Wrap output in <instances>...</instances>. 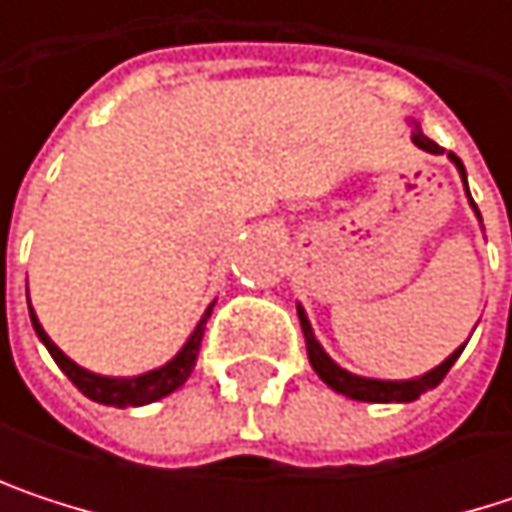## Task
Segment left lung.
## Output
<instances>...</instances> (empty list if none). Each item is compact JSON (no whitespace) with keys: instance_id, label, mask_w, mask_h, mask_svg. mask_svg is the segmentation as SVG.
<instances>
[{"instance_id":"obj_1","label":"left lung","mask_w":512,"mask_h":512,"mask_svg":"<svg viewBox=\"0 0 512 512\" xmlns=\"http://www.w3.org/2000/svg\"><path fill=\"white\" fill-rule=\"evenodd\" d=\"M412 142H415L421 151H427V154H445L433 139H427V136L421 133L418 124H415V130H412ZM448 159L457 165V171H460L462 177V186H465V195H468V204H471L474 216L480 219V210H477V204L471 201V192H468L465 165L460 162V156L451 154V151H448ZM296 314H299V323H302V335H305V347H308V361H311V367L317 370V376H320L332 391H338V394H344V397H350V400H361V403H412V400H418L424 391L436 388V385L445 379V373L454 367V361L460 358V353L465 350V344H468V341H465V344L457 347L442 364H436L433 370H427V373H421V376H415V379H370V376L350 373L347 367H341L338 361H332V356H329V353L320 347V341L314 338V329H311L308 314H305L302 305H296Z\"/></svg>"}]
</instances>
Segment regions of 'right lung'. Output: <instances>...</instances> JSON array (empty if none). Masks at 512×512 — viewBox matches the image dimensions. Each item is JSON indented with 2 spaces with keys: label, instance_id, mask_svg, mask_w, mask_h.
Wrapping results in <instances>:
<instances>
[{
  "label": "right lung",
  "instance_id": "1",
  "mask_svg": "<svg viewBox=\"0 0 512 512\" xmlns=\"http://www.w3.org/2000/svg\"><path fill=\"white\" fill-rule=\"evenodd\" d=\"M216 302L207 305V311L201 314L195 332L186 338V344L177 350V356L168 358L162 367H154V370H145L139 376H103V373H91L85 367H79L73 358H67L55 344L52 338L44 332L32 302H29V317H32V326H35V335L41 338V344L50 350L52 361L64 370V376L94 403H103V406H115V409H127V406H145V403H156L162 397H168L171 391H177L189 373L195 370V358H198V350H201V338H204V326H207V317L213 311Z\"/></svg>",
  "mask_w": 512,
  "mask_h": 512
}]
</instances>
